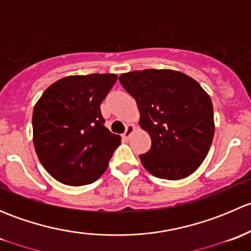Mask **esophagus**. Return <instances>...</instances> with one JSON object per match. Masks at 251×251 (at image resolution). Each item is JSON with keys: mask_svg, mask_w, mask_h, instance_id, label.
Returning a JSON list of instances; mask_svg holds the SVG:
<instances>
[{"mask_svg": "<svg viewBox=\"0 0 251 251\" xmlns=\"http://www.w3.org/2000/svg\"><path fill=\"white\" fill-rule=\"evenodd\" d=\"M133 131H135V126L127 125V126H126V131H125V133L123 135V137L126 138V140H128V138L131 137V135L133 133Z\"/></svg>", "mask_w": 251, "mask_h": 251, "instance_id": "obj_1", "label": "esophagus"}]
</instances>
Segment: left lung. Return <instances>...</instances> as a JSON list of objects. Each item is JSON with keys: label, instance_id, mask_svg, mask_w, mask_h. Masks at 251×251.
<instances>
[{"label": "left lung", "instance_id": "1", "mask_svg": "<svg viewBox=\"0 0 251 251\" xmlns=\"http://www.w3.org/2000/svg\"><path fill=\"white\" fill-rule=\"evenodd\" d=\"M137 103L140 126L151 147L141 154L153 176L181 179L193 174L214 138V110L209 95L194 78L169 69H146L119 76Z\"/></svg>", "mask_w": 251, "mask_h": 251}]
</instances>
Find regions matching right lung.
Segmentation results:
<instances>
[{
	"instance_id": "1",
	"label": "right lung",
	"mask_w": 251,
	"mask_h": 251,
	"mask_svg": "<svg viewBox=\"0 0 251 251\" xmlns=\"http://www.w3.org/2000/svg\"><path fill=\"white\" fill-rule=\"evenodd\" d=\"M116 80L115 74L63 77L52 83L35 104V151L57 181L85 186L107 170L121 137L104 126L100 103Z\"/></svg>"
}]
</instances>
